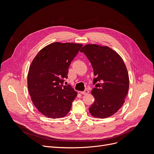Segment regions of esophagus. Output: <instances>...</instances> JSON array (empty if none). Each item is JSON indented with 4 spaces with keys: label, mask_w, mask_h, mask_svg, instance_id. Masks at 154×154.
<instances>
[{
    "label": "esophagus",
    "mask_w": 154,
    "mask_h": 154,
    "mask_svg": "<svg viewBox=\"0 0 154 154\" xmlns=\"http://www.w3.org/2000/svg\"><path fill=\"white\" fill-rule=\"evenodd\" d=\"M89 92V91H88L87 89H86V90H85L84 91H82V92H80V93L82 94H83V95H85V94H87Z\"/></svg>",
    "instance_id": "34e87169"
}]
</instances>
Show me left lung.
<instances>
[{"mask_svg":"<svg viewBox=\"0 0 154 154\" xmlns=\"http://www.w3.org/2000/svg\"><path fill=\"white\" fill-rule=\"evenodd\" d=\"M80 52L89 60L94 70V84L91 93L94 102L88 109L93 117L106 118L120 109L129 88V77L119 54L108 46L87 44Z\"/></svg>","mask_w":154,"mask_h":154,"instance_id":"left-lung-1","label":"left lung"}]
</instances>
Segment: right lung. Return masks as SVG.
I'll return each mask as SVG.
<instances>
[{"label": "right lung", "mask_w": 154, "mask_h": 154, "mask_svg": "<svg viewBox=\"0 0 154 154\" xmlns=\"http://www.w3.org/2000/svg\"><path fill=\"white\" fill-rule=\"evenodd\" d=\"M83 45L54 42L42 49L29 67L27 87L31 99L40 112L49 118L65 117L77 92L63 85L68 69Z\"/></svg>", "instance_id": "right-lung-1"}]
</instances>
